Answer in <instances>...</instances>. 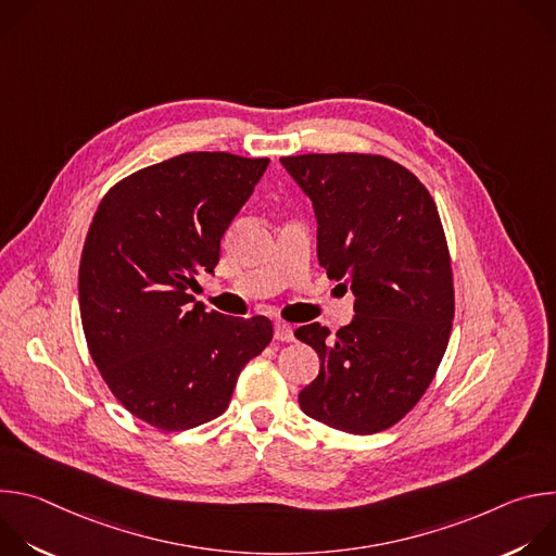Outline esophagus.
<instances>
[{"label":"esophagus","mask_w":556,"mask_h":556,"mask_svg":"<svg viewBox=\"0 0 556 556\" xmlns=\"http://www.w3.org/2000/svg\"><path fill=\"white\" fill-rule=\"evenodd\" d=\"M275 339L277 341H283V343H290L294 341V330L288 326V324H275Z\"/></svg>","instance_id":"1"}]
</instances>
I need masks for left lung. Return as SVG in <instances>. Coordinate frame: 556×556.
I'll use <instances>...</instances> for the list:
<instances>
[{"label": "left lung", "instance_id": "1", "mask_svg": "<svg viewBox=\"0 0 556 556\" xmlns=\"http://www.w3.org/2000/svg\"><path fill=\"white\" fill-rule=\"evenodd\" d=\"M281 165L312 200L319 264L356 296L352 324L334 337L321 324L294 332L321 361L299 405L345 433L384 431L418 405L451 337L453 273L438 206L384 155L303 153Z\"/></svg>", "mask_w": 556, "mask_h": 556}]
</instances>
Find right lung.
<instances>
[{
    "instance_id": "right-lung-1",
    "label": "right lung",
    "mask_w": 556,
    "mask_h": 556,
    "mask_svg": "<svg viewBox=\"0 0 556 556\" xmlns=\"http://www.w3.org/2000/svg\"><path fill=\"white\" fill-rule=\"evenodd\" d=\"M268 157L191 151L116 182L90 224L81 324L116 401L161 431L222 416L244 365L273 341L266 316L206 312L189 288L219 262V240Z\"/></svg>"
}]
</instances>
